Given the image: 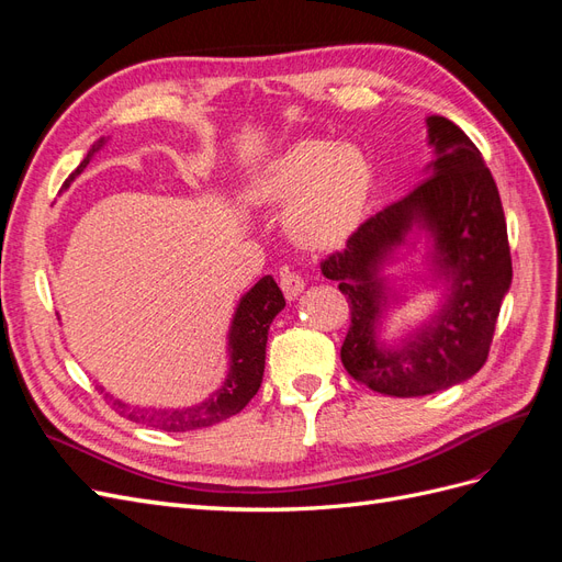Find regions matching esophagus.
<instances>
[{
  "mask_svg": "<svg viewBox=\"0 0 562 562\" xmlns=\"http://www.w3.org/2000/svg\"><path fill=\"white\" fill-rule=\"evenodd\" d=\"M279 283H281V291H283V295L288 300H295L304 291V279L300 274H295V271H291V269H281Z\"/></svg>",
  "mask_w": 562,
  "mask_h": 562,
  "instance_id": "34e87169",
  "label": "esophagus"
}]
</instances>
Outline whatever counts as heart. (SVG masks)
<instances>
[{
	"instance_id": "b5f03b06",
	"label": "heart",
	"mask_w": 562,
	"mask_h": 562,
	"mask_svg": "<svg viewBox=\"0 0 562 562\" xmlns=\"http://www.w3.org/2000/svg\"><path fill=\"white\" fill-rule=\"evenodd\" d=\"M372 184L363 151L339 143L304 138L271 157L246 184L250 201L285 206V229L310 248L342 239L361 217Z\"/></svg>"
}]
</instances>
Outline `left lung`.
<instances>
[{"mask_svg":"<svg viewBox=\"0 0 562 562\" xmlns=\"http://www.w3.org/2000/svg\"><path fill=\"white\" fill-rule=\"evenodd\" d=\"M427 133L434 159L424 180L321 262L323 277L337 281L351 310L339 351L347 372L398 398L436 394L483 368L514 277L502 199L479 147L438 114L427 116ZM403 245L423 246L441 304L427 322L386 344L381 326L398 295L383 269Z\"/></svg>","mask_w":562,"mask_h":562,"instance_id":"8db88e82","label":"left lung"}]
</instances>
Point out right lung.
I'll list each match as a JSON object with an SVG mask.
<instances>
[{
  "label": "right lung",
  "mask_w": 562,
  "mask_h": 562,
  "mask_svg": "<svg viewBox=\"0 0 562 562\" xmlns=\"http://www.w3.org/2000/svg\"><path fill=\"white\" fill-rule=\"evenodd\" d=\"M105 145V138H100L83 161L77 166V171L65 180L63 190H67L75 182L77 176L83 173V168L89 166L91 157ZM285 307V300L281 288L271 277H262L255 283L250 291L236 304V312L232 316V326L227 333V356L229 368L225 382L220 384L213 394L196 405L187 407H140L131 405L122 398H114L112 394H105L110 398L114 411L138 424H147L161 431H194L203 427H213V424L223 422L236 413H241L248 405V401L258 394L265 375V353H267V335L271 321ZM105 391L103 386H98Z\"/></svg>",
  "instance_id": "1"
}]
</instances>
